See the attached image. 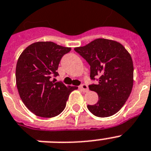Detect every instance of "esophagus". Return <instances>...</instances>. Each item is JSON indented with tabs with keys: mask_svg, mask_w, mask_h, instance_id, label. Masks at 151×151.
Returning <instances> with one entry per match:
<instances>
[{
	"mask_svg": "<svg viewBox=\"0 0 151 151\" xmlns=\"http://www.w3.org/2000/svg\"><path fill=\"white\" fill-rule=\"evenodd\" d=\"M78 88H79V89H80L82 91H84V92H87V91H88V86H86V85H85V84L81 85V86L78 87Z\"/></svg>",
	"mask_w": 151,
	"mask_h": 151,
	"instance_id": "34e87169",
	"label": "esophagus"
}]
</instances>
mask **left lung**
<instances>
[{"label":"left lung","instance_id":"1","mask_svg":"<svg viewBox=\"0 0 151 151\" xmlns=\"http://www.w3.org/2000/svg\"><path fill=\"white\" fill-rule=\"evenodd\" d=\"M76 52L90 65V77L97 84L89 89L99 95V101L87 108L94 115L106 118L116 114L129 97L134 82V65L130 53L117 41L99 38Z\"/></svg>","mask_w":151,"mask_h":151}]
</instances>
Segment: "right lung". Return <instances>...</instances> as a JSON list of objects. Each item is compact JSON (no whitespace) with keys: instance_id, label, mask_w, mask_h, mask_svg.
Masks as SVG:
<instances>
[{"instance_id":"1","label":"right lung","mask_w":151,"mask_h":151,"mask_svg":"<svg viewBox=\"0 0 151 151\" xmlns=\"http://www.w3.org/2000/svg\"><path fill=\"white\" fill-rule=\"evenodd\" d=\"M70 47L53 42H37L20 54L16 66V83L22 101L31 112L52 118L64 110L69 94L76 87L52 81L63 55Z\"/></svg>"}]
</instances>
